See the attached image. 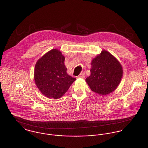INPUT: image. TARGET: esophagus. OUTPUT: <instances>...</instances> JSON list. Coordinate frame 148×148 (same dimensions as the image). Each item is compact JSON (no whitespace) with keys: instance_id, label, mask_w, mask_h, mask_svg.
<instances>
[{"instance_id":"34e87169","label":"esophagus","mask_w":148,"mask_h":148,"mask_svg":"<svg viewBox=\"0 0 148 148\" xmlns=\"http://www.w3.org/2000/svg\"><path fill=\"white\" fill-rule=\"evenodd\" d=\"M86 76H85V73H82V74H80L79 76V78H82V79H84L85 78Z\"/></svg>"}]
</instances>
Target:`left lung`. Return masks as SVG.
<instances>
[{
    "mask_svg": "<svg viewBox=\"0 0 148 148\" xmlns=\"http://www.w3.org/2000/svg\"><path fill=\"white\" fill-rule=\"evenodd\" d=\"M90 71L91 75L86 82L91 90L99 95H106L114 91L123 73L119 61L106 50L92 59Z\"/></svg>",
    "mask_w": 148,
    "mask_h": 148,
    "instance_id": "obj_1",
    "label": "left lung"
}]
</instances>
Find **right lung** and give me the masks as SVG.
I'll return each instance as SVG.
<instances>
[{"instance_id":"1","label":"right lung","mask_w":148,"mask_h":148,"mask_svg":"<svg viewBox=\"0 0 148 148\" xmlns=\"http://www.w3.org/2000/svg\"><path fill=\"white\" fill-rule=\"evenodd\" d=\"M65 57L61 51L53 49L37 61L34 73L35 83L46 97L54 99L61 98L76 80L66 73Z\"/></svg>"}]
</instances>
